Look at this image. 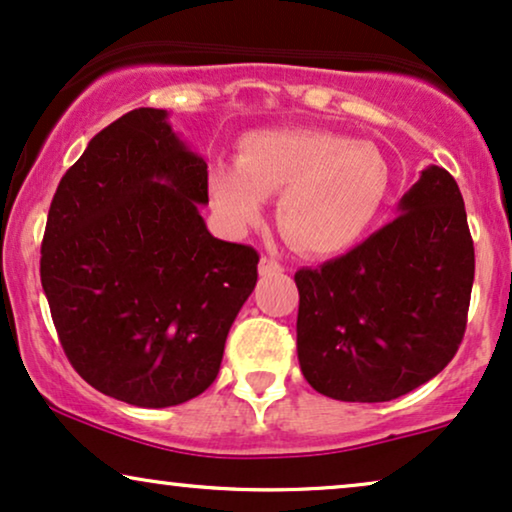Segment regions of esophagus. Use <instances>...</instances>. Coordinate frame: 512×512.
Here are the masks:
<instances>
[{
  "mask_svg": "<svg viewBox=\"0 0 512 512\" xmlns=\"http://www.w3.org/2000/svg\"><path fill=\"white\" fill-rule=\"evenodd\" d=\"M285 267L278 260H274V257H267L264 255L260 260V276H274V274H283Z\"/></svg>",
  "mask_w": 512,
  "mask_h": 512,
  "instance_id": "1",
  "label": "esophagus"
}]
</instances>
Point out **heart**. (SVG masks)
Listing matches in <instances>:
<instances>
[{
  "mask_svg": "<svg viewBox=\"0 0 512 512\" xmlns=\"http://www.w3.org/2000/svg\"><path fill=\"white\" fill-rule=\"evenodd\" d=\"M391 170L370 142L311 128L252 133L236 166L215 163L210 201L231 229L264 217V199L278 201V229L304 255L351 248L384 206Z\"/></svg>",
  "mask_w": 512,
  "mask_h": 512,
  "instance_id": "1",
  "label": "heart"
}]
</instances>
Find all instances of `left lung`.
<instances>
[{
    "label": "left lung",
    "mask_w": 512,
    "mask_h": 512,
    "mask_svg": "<svg viewBox=\"0 0 512 512\" xmlns=\"http://www.w3.org/2000/svg\"><path fill=\"white\" fill-rule=\"evenodd\" d=\"M398 210L346 255L295 274L299 367L327 398L386 403L459 351L475 276L459 185L428 166Z\"/></svg>",
    "instance_id": "1"
}]
</instances>
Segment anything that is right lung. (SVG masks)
Returning a JSON list of instances; mask_svg holds the SVG:
<instances>
[{
    "mask_svg": "<svg viewBox=\"0 0 512 512\" xmlns=\"http://www.w3.org/2000/svg\"><path fill=\"white\" fill-rule=\"evenodd\" d=\"M166 119L133 109L88 142L51 201L39 269L79 377L138 407L213 384L260 262L206 229L208 166Z\"/></svg>",
    "mask_w": 512,
    "mask_h": 512,
    "instance_id": "obj_1",
    "label": "right lung"
}]
</instances>
